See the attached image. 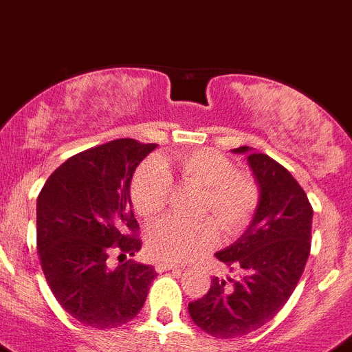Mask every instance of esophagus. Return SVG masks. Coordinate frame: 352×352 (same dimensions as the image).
<instances>
[{"mask_svg": "<svg viewBox=\"0 0 352 352\" xmlns=\"http://www.w3.org/2000/svg\"><path fill=\"white\" fill-rule=\"evenodd\" d=\"M175 268H179V265H175V263H172V261H157L156 263V270L157 272L175 270Z\"/></svg>", "mask_w": 352, "mask_h": 352, "instance_id": "esophagus-1", "label": "esophagus"}]
</instances>
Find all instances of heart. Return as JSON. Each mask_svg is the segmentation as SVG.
Wrapping results in <instances>:
<instances>
[{
    "mask_svg": "<svg viewBox=\"0 0 352 352\" xmlns=\"http://www.w3.org/2000/svg\"><path fill=\"white\" fill-rule=\"evenodd\" d=\"M184 182L201 188L198 214L210 217L186 221L164 217L147 233L148 252L164 261H188L210 249L217 240V226L224 235H236L259 204V186L254 177L235 170L228 156L214 148L182 151L173 157ZM172 175L160 161H145L131 182L133 207L144 219H154L166 208Z\"/></svg>",
    "mask_w": 352,
    "mask_h": 352,
    "instance_id": "heart-1",
    "label": "heart"
}]
</instances>
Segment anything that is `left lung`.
Masks as SVG:
<instances>
[{"mask_svg": "<svg viewBox=\"0 0 352 352\" xmlns=\"http://www.w3.org/2000/svg\"><path fill=\"white\" fill-rule=\"evenodd\" d=\"M233 153L247 154L259 205L245 233L215 258L243 277L230 284L214 277L204 298L189 303L195 324L217 338L243 337L277 316L302 277L312 239V205L296 179L267 154Z\"/></svg>", "mask_w": 352, "mask_h": 352, "instance_id": "1", "label": "left lung"}]
</instances>
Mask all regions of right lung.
I'll list each match as a JSON object with an SVG mask.
<instances>
[{
	"instance_id": "add662e5",
	"label": "right lung",
	"mask_w": 352,
	"mask_h": 352,
	"mask_svg": "<svg viewBox=\"0 0 352 352\" xmlns=\"http://www.w3.org/2000/svg\"><path fill=\"white\" fill-rule=\"evenodd\" d=\"M156 144L119 138L66 160L36 199V247L59 305L85 326L117 328L137 318L156 277L151 265H107L110 252L135 256L142 240L129 184Z\"/></svg>"
}]
</instances>
